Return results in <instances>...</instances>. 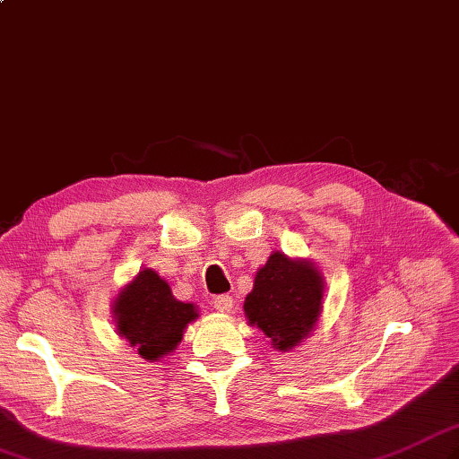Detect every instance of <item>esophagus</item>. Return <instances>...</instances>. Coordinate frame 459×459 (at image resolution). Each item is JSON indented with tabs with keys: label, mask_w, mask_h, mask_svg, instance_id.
Segmentation results:
<instances>
[{
	"label": "esophagus",
	"mask_w": 459,
	"mask_h": 459,
	"mask_svg": "<svg viewBox=\"0 0 459 459\" xmlns=\"http://www.w3.org/2000/svg\"><path fill=\"white\" fill-rule=\"evenodd\" d=\"M212 306H214V309L224 311V314H230L232 306H235V301H232L230 296H217L212 299Z\"/></svg>",
	"instance_id": "obj_1"
}]
</instances>
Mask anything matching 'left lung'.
I'll use <instances>...</instances> for the list:
<instances>
[{
	"label": "left lung",
	"mask_w": 459,
	"mask_h": 459,
	"mask_svg": "<svg viewBox=\"0 0 459 459\" xmlns=\"http://www.w3.org/2000/svg\"><path fill=\"white\" fill-rule=\"evenodd\" d=\"M324 281L309 262L274 252L258 270L245 314L278 351L296 347L314 329L321 314Z\"/></svg>",
	"instance_id": "obj_1"
}]
</instances>
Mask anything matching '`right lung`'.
Listing matches in <instances>:
<instances>
[{
    "label": "right lung",
    "mask_w": 459,
    "mask_h": 459,
    "mask_svg": "<svg viewBox=\"0 0 459 459\" xmlns=\"http://www.w3.org/2000/svg\"><path fill=\"white\" fill-rule=\"evenodd\" d=\"M118 333L148 360H158L178 347L183 329L197 317L193 304L171 294L168 281L153 270H142L114 304Z\"/></svg>",
    "instance_id": "right-lung-1"
}]
</instances>
